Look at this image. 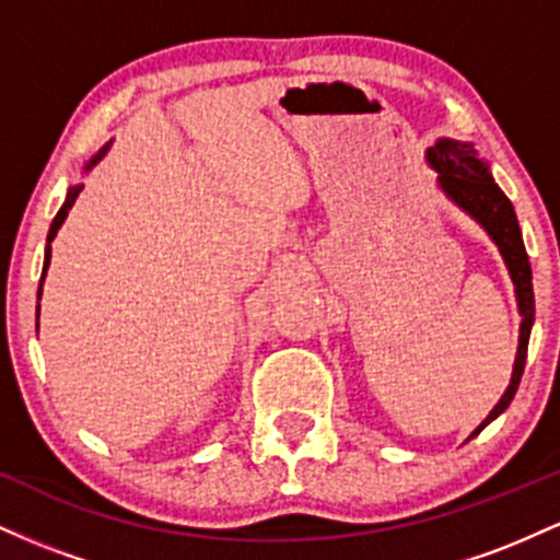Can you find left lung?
Returning a JSON list of instances; mask_svg holds the SVG:
<instances>
[{"mask_svg":"<svg viewBox=\"0 0 560 560\" xmlns=\"http://www.w3.org/2000/svg\"><path fill=\"white\" fill-rule=\"evenodd\" d=\"M429 168L436 173V186L445 191L450 202L458 205L466 215H471L487 236L494 242V247L503 255V262L508 268V276L513 281V292H516L518 316H522V326H518V350L516 361H513L511 384H508L503 397L490 410L485 421L474 429L471 436H477L487 423L498 419L500 413L511 405L513 395H516L518 382H522L524 363H526V347H529L532 324H535V289H532V266L526 258L522 229H518L516 210H513L511 199L503 195L498 184H494L490 163L479 158L474 150L471 141H458L442 137L434 141V147L427 150ZM468 436V440H471Z\"/></svg>","mask_w":560,"mask_h":560,"instance_id":"8db88e82","label":"left lung"}]
</instances>
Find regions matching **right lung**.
I'll return each instance as SVG.
<instances>
[{"mask_svg": "<svg viewBox=\"0 0 560 560\" xmlns=\"http://www.w3.org/2000/svg\"><path fill=\"white\" fill-rule=\"evenodd\" d=\"M110 144L113 141H107L105 147H102L100 152H96V155H92L86 160V163H83V168H81V173L83 176H86L89 171L94 168L96 163H100L102 158L107 155V150H110ZM81 189H83V184L79 182V184H73L68 189V195H66V202H62V208L57 210V215H55V221H52V226H49V234H47V249H44V268H42V284H44V276H47V268H49V260H52V242H55V236H57V231H60V226L62 223H66V218H68V210L73 208V202H75V197L81 195ZM42 284H38V300H42ZM36 318H38V305H36ZM36 329H38V324H36Z\"/></svg>", "mask_w": 560, "mask_h": 560, "instance_id": "right-lung-1", "label": "right lung"}]
</instances>
